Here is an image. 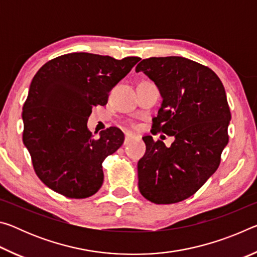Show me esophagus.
<instances>
[{
    "mask_svg": "<svg viewBox=\"0 0 257 257\" xmlns=\"http://www.w3.org/2000/svg\"><path fill=\"white\" fill-rule=\"evenodd\" d=\"M133 139V136L130 134H125V136H124V142H123V145H128L129 144V142L132 141Z\"/></svg>",
    "mask_w": 257,
    "mask_h": 257,
    "instance_id": "1",
    "label": "esophagus"
}]
</instances>
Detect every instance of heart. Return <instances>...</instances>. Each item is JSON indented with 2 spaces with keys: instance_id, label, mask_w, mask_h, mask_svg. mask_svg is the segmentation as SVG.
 <instances>
[{
  "instance_id": "heart-1",
  "label": "heart",
  "mask_w": 257,
  "mask_h": 257,
  "mask_svg": "<svg viewBox=\"0 0 257 257\" xmlns=\"http://www.w3.org/2000/svg\"><path fill=\"white\" fill-rule=\"evenodd\" d=\"M129 127L130 128H133V129H137L138 128V124H136V123H134V122H129Z\"/></svg>"
}]
</instances>
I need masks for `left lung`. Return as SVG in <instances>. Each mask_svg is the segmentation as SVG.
<instances>
[{
	"mask_svg": "<svg viewBox=\"0 0 257 257\" xmlns=\"http://www.w3.org/2000/svg\"><path fill=\"white\" fill-rule=\"evenodd\" d=\"M143 71L159 87L162 105L154 133L175 136L170 147L143 137L145 155L138 161V188L155 204L190 197L216 171L229 142L231 119L224 87L206 66L181 56L144 59Z\"/></svg>",
	"mask_w": 257,
	"mask_h": 257,
	"instance_id": "left-lung-1",
	"label": "left lung"
}]
</instances>
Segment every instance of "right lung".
<instances>
[{
    "mask_svg": "<svg viewBox=\"0 0 257 257\" xmlns=\"http://www.w3.org/2000/svg\"><path fill=\"white\" fill-rule=\"evenodd\" d=\"M139 60L69 53L50 60L34 76L23 107V141L49 188L69 198H87L101 188L103 161L124 136L110 127L95 138L87 120Z\"/></svg>",
    "mask_w": 257,
    "mask_h": 257,
    "instance_id": "right-lung-1",
    "label": "right lung"
}]
</instances>
